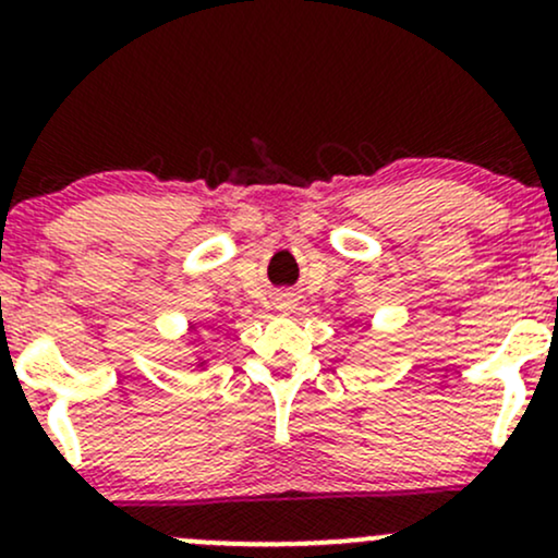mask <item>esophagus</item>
Returning a JSON list of instances; mask_svg holds the SVG:
<instances>
[{
	"label": "esophagus",
	"instance_id": "esophagus-1",
	"mask_svg": "<svg viewBox=\"0 0 558 558\" xmlns=\"http://www.w3.org/2000/svg\"><path fill=\"white\" fill-rule=\"evenodd\" d=\"M277 308L281 311V314H290L292 308H295V298L292 295H281L277 301Z\"/></svg>",
	"mask_w": 558,
	"mask_h": 558
}]
</instances>
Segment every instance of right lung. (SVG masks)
Returning a JSON list of instances; mask_svg holds the SVG:
<instances>
[{
	"instance_id": "add662e5",
	"label": "right lung",
	"mask_w": 558,
	"mask_h": 558,
	"mask_svg": "<svg viewBox=\"0 0 558 558\" xmlns=\"http://www.w3.org/2000/svg\"><path fill=\"white\" fill-rule=\"evenodd\" d=\"M194 335H196V338H202V327H196L194 322H189V329H185V335H181V338L189 340V345H191V343H194ZM185 359H191V356H185ZM194 362H196V369H207L209 356H202V353H194Z\"/></svg>"
}]
</instances>
